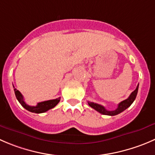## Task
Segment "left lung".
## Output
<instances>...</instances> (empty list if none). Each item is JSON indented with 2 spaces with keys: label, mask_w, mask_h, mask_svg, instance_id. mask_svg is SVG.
I'll use <instances>...</instances> for the list:
<instances>
[{
  "label": "left lung",
  "mask_w": 155,
  "mask_h": 155,
  "mask_svg": "<svg viewBox=\"0 0 155 155\" xmlns=\"http://www.w3.org/2000/svg\"><path fill=\"white\" fill-rule=\"evenodd\" d=\"M138 89H139V84H138L137 87H136V89L131 93L129 97L126 100L123 101L120 103H119L118 104L117 108L114 110H107V109H105V107L102 105L94 103V102H90L88 101V105H89L91 107H92L93 109H94L95 110H97V112L101 113V114H104V115H108V116H115L117 114H120L121 112H123L124 110H125L126 109L129 107L133 103V101L136 99V95H137L138 93Z\"/></svg>",
  "instance_id": "left-lung-1"
}]
</instances>
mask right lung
I'll use <instances>...</instances> for the list:
<instances>
[{
    "label": "right lung",
    "instance_id": "obj_1",
    "mask_svg": "<svg viewBox=\"0 0 155 155\" xmlns=\"http://www.w3.org/2000/svg\"><path fill=\"white\" fill-rule=\"evenodd\" d=\"M13 88H14V92L15 95H16V99H17L18 101L20 103V104L22 105L25 109H26L27 110L30 111V112L35 113V114H41V113L46 112V111H48V110L54 107L59 103L60 100H61V97H58V98L53 99V100L39 102V103L37 104L36 106H30V105L27 104L24 101L23 96L22 95L20 91H18L16 88H15L14 86H13Z\"/></svg>",
    "mask_w": 155,
    "mask_h": 155
}]
</instances>
